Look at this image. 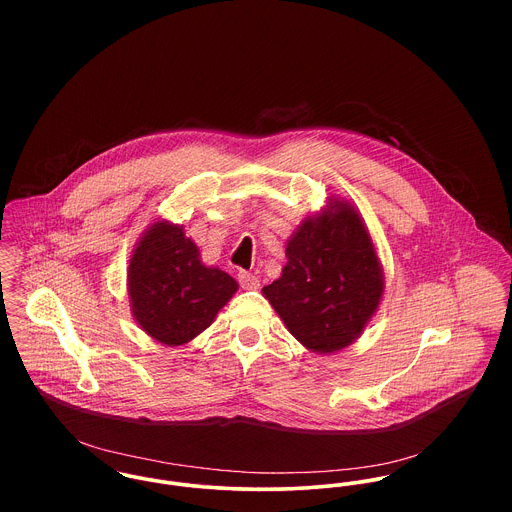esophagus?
Masks as SVG:
<instances>
[{"instance_id": "1", "label": "esophagus", "mask_w": 512, "mask_h": 512, "mask_svg": "<svg viewBox=\"0 0 512 512\" xmlns=\"http://www.w3.org/2000/svg\"><path fill=\"white\" fill-rule=\"evenodd\" d=\"M238 282L244 290H258L260 288V280L256 274H250V272H240L238 274Z\"/></svg>"}]
</instances>
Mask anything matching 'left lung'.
I'll list each match as a JSON object with an SVG mask.
<instances>
[{
    "label": "left lung",
    "instance_id": "left-lung-1",
    "mask_svg": "<svg viewBox=\"0 0 512 512\" xmlns=\"http://www.w3.org/2000/svg\"><path fill=\"white\" fill-rule=\"evenodd\" d=\"M282 276L262 288L293 337L319 355L365 331L384 293V272L359 209L329 199L286 244Z\"/></svg>",
    "mask_w": 512,
    "mask_h": 512
}]
</instances>
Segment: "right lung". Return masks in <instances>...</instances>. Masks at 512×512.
<instances>
[{
    "mask_svg": "<svg viewBox=\"0 0 512 512\" xmlns=\"http://www.w3.org/2000/svg\"><path fill=\"white\" fill-rule=\"evenodd\" d=\"M232 276L205 266L181 224L155 220L138 240L128 266L132 315L151 339L167 347L193 341L236 293Z\"/></svg>",
    "mask_w": 512,
    "mask_h": 512,
    "instance_id": "obj_1",
    "label": "right lung"
}]
</instances>
